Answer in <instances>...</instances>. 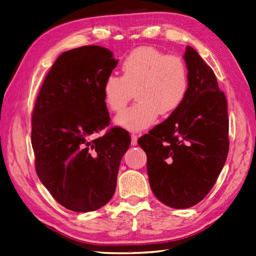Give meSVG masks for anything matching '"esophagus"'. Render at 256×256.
<instances>
[{
	"instance_id": "1",
	"label": "esophagus",
	"mask_w": 256,
	"mask_h": 256,
	"mask_svg": "<svg viewBox=\"0 0 256 256\" xmlns=\"http://www.w3.org/2000/svg\"><path fill=\"white\" fill-rule=\"evenodd\" d=\"M130 144H132V146L137 144V135H135V134L130 135Z\"/></svg>"
}]
</instances>
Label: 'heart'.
I'll use <instances>...</instances> for the list:
<instances>
[{
  "label": "heart",
  "mask_w": 256,
  "mask_h": 256,
  "mask_svg": "<svg viewBox=\"0 0 256 256\" xmlns=\"http://www.w3.org/2000/svg\"><path fill=\"white\" fill-rule=\"evenodd\" d=\"M122 76L108 75L103 84L105 105L112 112H122L133 98L137 103L116 116L120 126L138 132L151 126L158 114L174 112L184 100L188 89L186 61L154 47L136 48L121 65Z\"/></svg>",
  "instance_id": "obj_1"
}]
</instances>
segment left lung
I'll use <instances>...</instances> for the list:
<instances>
[{
    "label": "left lung",
    "mask_w": 256,
    "mask_h": 256,
    "mask_svg": "<svg viewBox=\"0 0 256 256\" xmlns=\"http://www.w3.org/2000/svg\"><path fill=\"white\" fill-rule=\"evenodd\" d=\"M188 89L182 104L138 140L152 192L164 205L190 208L210 192L228 158V116L214 72L188 46Z\"/></svg>",
    "instance_id": "left-lung-1"
}]
</instances>
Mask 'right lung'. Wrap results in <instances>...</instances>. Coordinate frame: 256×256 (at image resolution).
<instances>
[{
    "instance_id": "1",
    "label": "right lung",
    "mask_w": 256,
    "mask_h": 256,
    "mask_svg": "<svg viewBox=\"0 0 256 256\" xmlns=\"http://www.w3.org/2000/svg\"><path fill=\"white\" fill-rule=\"evenodd\" d=\"M118 64L110 50L82 46L65 51L51 66L32 114L35 170L54 198L75 212L94 211L112 200L121 158L130 144L112 128L103 84Z\"/></svg>"
}]
</instances>
